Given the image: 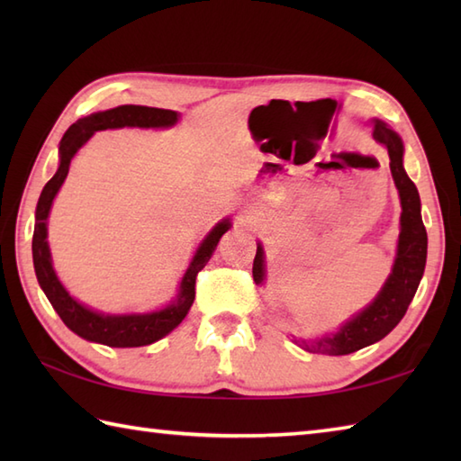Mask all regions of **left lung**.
I'll return each mask as SVG.
<instances>
[{
  "label": "left lung",
  "mask_w": 461,
  "mask_h": 461,
  "mask_svg": "<svg viewBox=\"0 0 461 461\" xmlns=\"http://www.w3.org/2000/svg\"><path fill=\"white\" fill-rule=\"evenodd\" d=\"M372 136L388 150L390 172H393L400 194V203H402V215H400L402 231H400L398 238V256L384 287H382L378 297L365 311L348 321L337 335L311 342V345L303 342V347L309 352H319V355H350V352H357L372 345V342L384 339L406 315L408 305L416 295L420 279L424 276L428 236L422 215H420L418 190L414 182L408 178L402 166V140L384 122L375 124ZM253 279H256V283L263 281L261 246H258L256 259H253Z\"/></svg>",
  "instance_id": "8db88e82"
}]
</instances>
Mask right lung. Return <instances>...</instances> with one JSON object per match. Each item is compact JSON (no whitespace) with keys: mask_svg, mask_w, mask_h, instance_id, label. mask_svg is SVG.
Wrapping results in <instances>:
<instances>
[{"mask_svg":"<svg viewBox=\"0 0 461 461\" xmlns=\"http://www.w3.org/2000/svg\"><path fill=\"white\" fill-rule=\"evenodd\" d=\"M178 121V114L174 111L166 109H152V106H139V104H122L111 111L95 113L86 119L77 121L68 126V131L63 134L61 144H59V154H61V164L51 180L45 184V188L39 195L37 210H35V230H33V266L39 285L45 291V295L51 303L57 315L61 317L65 325L77 335L101 342L106 347H144L152 345L158 339L166 337L172 329H176L190 311L194 297H195V277L203 269L205 263L212 258V253L218 246L220 238L230 230V220L220 221L210 231V236L203 240L198 253H195L188 271L180 283V293L174 299L172 305L162 311L146 312V315H101L91 309L83 307L77 303L61 281L57 279L53 266H51V253L47 246V215L51 210V203L55 194L61 188V184L67 178L68 166L71 158L81 146L91 139L96 131L106 129H122V126H142V129H150V126H172Z\"/></svg>","mask_w":461,"mask_h":461,"instance_id":"1","label":"right lung"}]
</instances>
